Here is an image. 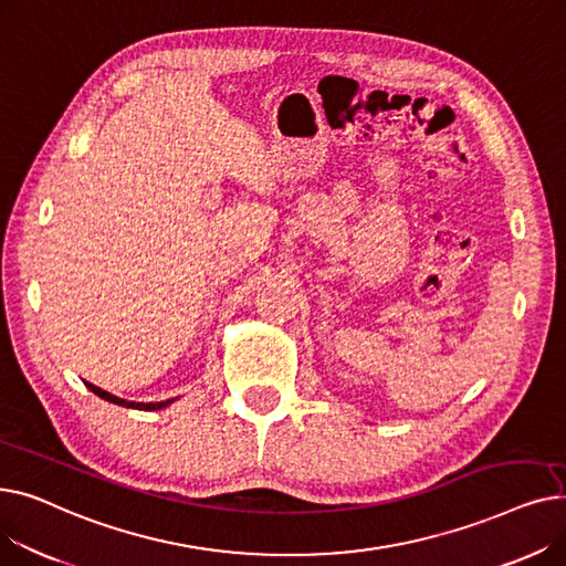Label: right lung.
<instances>
[{
    "label": "right lung",
    "instance_id": "obj_1",
    "mask_svg": "<svg viewBox=\"0 0 566 566\" xmlns=\"http://www.w3.org/2000/svg\"><path fill=\"white\" fill-rule=\"evenodd\" d=\"M84 385L88 390H92L94 395H98L101 399H105V401H109V403H116V406H126V408H139V410H160V408H165V406H169L174 399H167V401H156V403H137V401H126V399H122V397H114V395H109V392H105V390H101V388H96V385H92V382H86L84 380Z\"/></svg>",
    "mask_w": 566,
    "mask_h": 566
}]
</instances>
